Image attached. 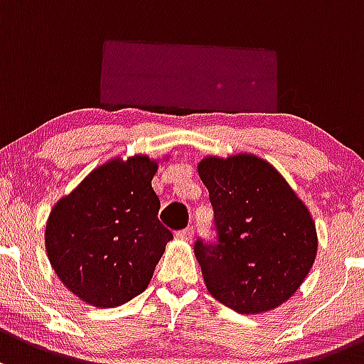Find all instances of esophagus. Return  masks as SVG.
<instances>
[{
	"mask_svg": "<svg viewBox=\"0 0 364 364\" xmlns=\"http://www.w3.org/2000/svg\"><path fill=\"white\" fill-rule=\"evenodd\" d=\"M176 237H178L179 240H186V242H188V240H192V237H193V228L188 227V228H185V230L176 232Z\"/></svg>",
	"mask_w": 364,
	"mask_h": 364,
	"instance_id": "34e87169",
	"label": "esophagus"
}]
</instances>
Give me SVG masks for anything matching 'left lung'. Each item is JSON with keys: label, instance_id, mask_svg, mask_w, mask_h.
<instances>
[{"label": "left lung", "instance_id": "1", "mask_svg": "<svg viewBox=\"0 0 364 364\" xmlns=\"http://www.w3.org/2000/svg\"><path fill=\"white\" fill-rule=\"evenodd\" d=\"M197 171L218 230L214 246L195 244L209 293L239 314L284 304L317 255L316 223L307 205L272 164L252 153L208 155Z\"/></svg>", "mask_w": 364, "mask_h": 364}]
</instances>
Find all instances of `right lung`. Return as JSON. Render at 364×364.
Returning a JSON list of instances; mask_svg holds the SVG:
<instances>
[{"mask_svg": "<svg viewBox=\"0 0 364 364\" xmlns=\"http://www.w3.org/2000/svg\"><path fill=\"white\" fill-rule=\"evenodd\" d=\"M159 160L114 156L85 176L48 214L45 247L53 272L97 309L131 301L150 284L172 233L151 188Z\"/></svg>", "mask_w": 364, "mask_h": 364, "instance_id": "right-lung-1", "label": "right lung"}]
</instances>
